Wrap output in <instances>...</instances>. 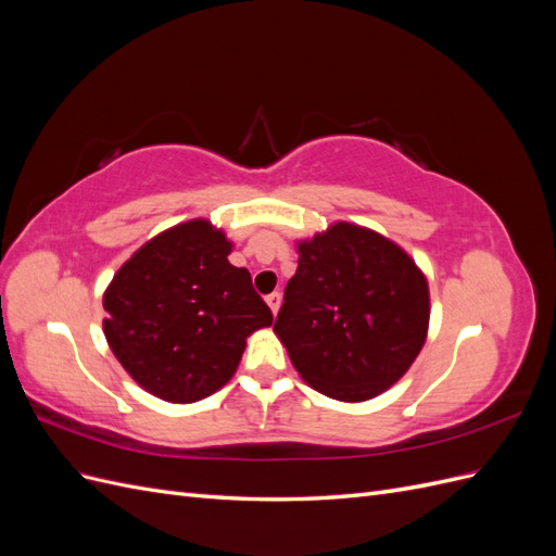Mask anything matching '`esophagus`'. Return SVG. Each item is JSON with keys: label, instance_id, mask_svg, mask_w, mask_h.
Wrapping results in <instances>:
<instances>
[{"label": "esophagus", "instance_id": "esophagus-1", "mask_svg": "<svg viewBox=\"0 0 556 556\" xmlns=\"http://www.w3.org/2000/svg\"><path fill=\"white\" fill-rule=\"evenodd\" d=\"M280 299H282V296H280L278 292H274V294H268V296H266V304H268V308H271V313H274V315H276V313H278V308H280Z\"/></svg>", "mask_w": 556, "mask_h": 556}]
</instances>
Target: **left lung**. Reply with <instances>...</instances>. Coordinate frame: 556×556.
I'll return each instance as SVG.
<instances>
[{
	"label": "left lung",
	"mask_w": 556,
	"mask_h": 556,
	"mask_svg": "<svg viewBox=\"0 0 556 556\" xmlns=\"http://www.w3.org/2000/svg\"><path fill=\"white\" fill-rule=\"evenodd\" d=\"M274 331L313 390L362 403L406 376L429 331L422 268L382 233L333 223L296 241Z\"/></svg>",
	"instance_id": "8db88e82"
}]
</instances>
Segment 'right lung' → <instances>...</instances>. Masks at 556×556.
Returning a JSON list of instances; mask_svg holds the SVG:
<instances>
[{
  "mask_svg": "<svg viewBox=\"0 0 556 556\" xmlns=\"http://www.w3.org/2000/svg\"><path fill=\"white\" fill-rule=\"evenodd\" d=\"M233 243L211 220L174 225L117 268L104 292V336L139 387L169 403H194L237 374L245 339L274 315Z\"/></svg>",
  "mask_w": 556,
  "mask_h": 556,
  "instance_id": "obj_1",
  "label": "right lung"
}]
</instances>
